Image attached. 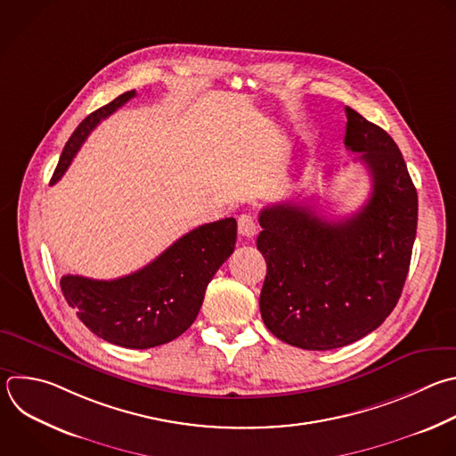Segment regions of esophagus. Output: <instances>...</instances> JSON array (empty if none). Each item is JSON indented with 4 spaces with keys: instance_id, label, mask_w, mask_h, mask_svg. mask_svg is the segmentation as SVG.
<instances>
[{
    "instance_id": "obj_1",
    "label": "esophagus",
    "mask_w": 456,
    "mask_h": 456,
    "mask_svg": "<svg viewBox=\"0 0 456 456\" xmlns=\"http://www.w3.org/2000/svg\"><path fill=\"white\" fill-rule=\"evenodd\" d=\"M238 232L243 238H252L257 232V224L254 222V218L250 215H241L238 218Z\"/></svg>"
}]
</instances>
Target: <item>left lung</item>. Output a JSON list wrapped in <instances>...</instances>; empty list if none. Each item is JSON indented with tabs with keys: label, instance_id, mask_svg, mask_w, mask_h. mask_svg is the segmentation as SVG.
<instances>
[{
	"label": "left lung",
	"instance_id": "1",
	"mask_svg": "<svg viewBox=\"0 0 456 456\" xmlns=\"http://www.w3.org/2000/svg\"><path fill=\"white\" fill-rule=\"evenodd\" d=\"M346 116L344 142L372 179L365 206L342 222L295 202L259 213L261 319L273 337L308 351L349 346L385 322L401 297L417 231V191L397 144L354 109L346 107Z\"/></svg>",
	"mask_w": 456,
	"mask_h": 456
}]
</instances>
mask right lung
I'll use <instances>...</instances> for the list:
<instances>
[{
    "instance_id": "add662e5",
    "label": "right lung",
    "mask_w": 456,
    "mask_h": 456,
    "mask_svg": "<svg viewBox=\"0 0 456 456\" xmlns=\"http://www.w3.org/2000/svg\"><path fill=\"white\" fill-rule=\"evenodd\" d=\"M134 96L135 91L119 94L77 126L50 184L64 175L91 130ZM234 243L236 220L224 218L190 231L134 273L112 281L68 273L61 288L68 305L96 337L126 349L158 347L195 322L206 288L232 254Z\"/></svg>"
}]
</instances>
